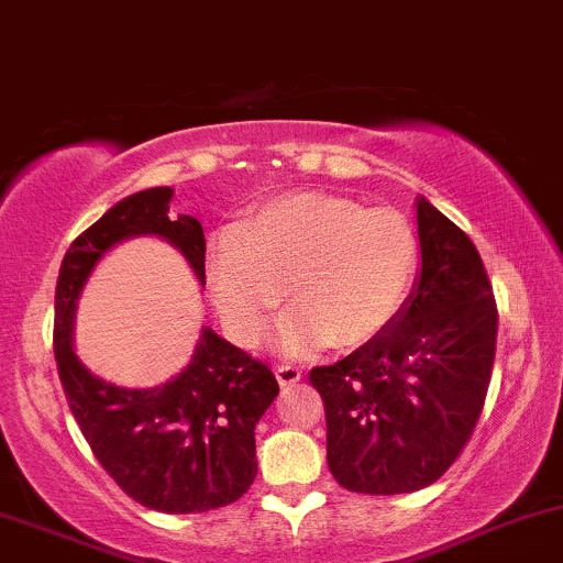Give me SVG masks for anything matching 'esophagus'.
I'll return each mask as SVG.
<instances>
[{"instance_id": "1", "label": "esophagus", "mask_w": 563, "mask_h": 563, "mask_svg": "<svg viewBox=\"0 0 563 563\" xmlns=\"http://www.w3.org/2000/svg\"><path fill=\"white\" fill-rule=\"evenodd\" d=\"M275 376L283 387L296 385L301 379V368L294 366V363H280V366H275Z\"/></svg>"}]
</instances>
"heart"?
<instances>
[{
  "label": "heart",
  "instance_id": "heart-1",
  "mask_svg": "<svg viewBox=\"0 0 563 563\" xmlns=\"http://www.w3.org/2000/svg\"><path fill=\"white\" fill-rule=\"evenodd\" d=\"M422 262L413 224L393 208H366L323 191L262 202L208 251V288L234 342L253 347L283 299L294 310L277 344L363 347L393 329Z\"/></svg>",
  "mask_w": 563,
  "mask_h": 563
}]
</instances>
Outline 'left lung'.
Wrapping results in <instances>:
<instances>
[{"mask_svg":"<svg viewBox=\"0 0 563 563\" xmlns=\"http://www.w3.org/2000/svg\"><path fill=\"white\" fill-rule=\"evenodd\" d=\"M422 272L393 329L310 385L325 406L329 471L361 494H406L435 484L484 411L497 301L481 253L454 221L417 202Z\"/></svg>","mask_w":563,"mask_h":563,"instance_id":"left-lung-1","label":"left lung"}]
</instances>
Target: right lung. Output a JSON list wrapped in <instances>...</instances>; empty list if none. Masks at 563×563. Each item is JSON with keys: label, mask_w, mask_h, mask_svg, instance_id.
Returning <instances> with one entry per match:
<instances>
[{"label": "right lung", "mask_w": 563, "mask_h": 563, "mask_svg": "<svg viewBox=\"0 0 563 563\" xmlns=\"http://www.w3.org/2000/svg\"><path fill=\"white\" fill-rule=\"evenodd\" d=\"M170 197L168 187L135 191L69 245L55 283L53 350L74 419L114 484L144 508L206 512L243 497L256 478L253 428L280 390L267 363L202 329L176 379L154 390H125L92 376L71 350L79 291L120 240H170L206 286V234L191 216L170 221Z\"/></svg>", "instance_id": "obj_1"}]
</instances>
